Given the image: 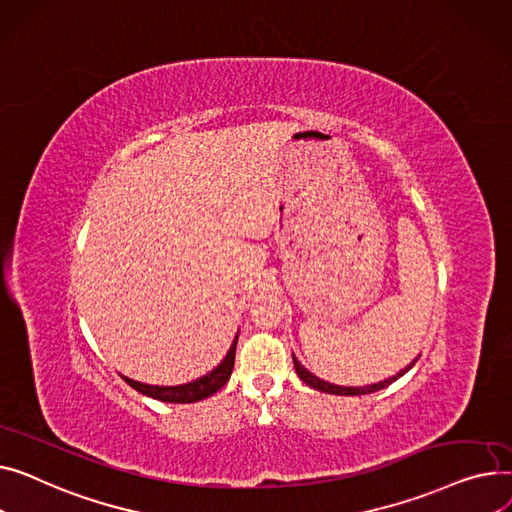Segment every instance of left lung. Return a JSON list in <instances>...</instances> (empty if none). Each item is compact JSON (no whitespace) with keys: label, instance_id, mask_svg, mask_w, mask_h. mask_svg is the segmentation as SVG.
<instances>
[{"label":"left lung","instance_id":"obj_1","mask_svg":"<svg viewBox=\"0 0 512 512\" xmlns=\"http://www.w3.org/2000/svg\"><path fill=\"white\" fill-rule=\"evenodd\" d=\"M415 362H417V357L413 359V362H411L405 370H401V372H399V374H395L393 378H386V380H382V382H378V384H368V386H337V384H330V382H326V380H320L318 376H314L312 372H308V370H306L302 364H299L297 359L293 357V364H295V372H297V376L302 378L308 386H312V388L320 390V393L341 395V397H353V395H368V393H376V390L386 388L388 384H393L397 378H401L403 374H407V372L415 366Z\"/></svg>","mask_w":512,"mask_h":512}]
</instances>
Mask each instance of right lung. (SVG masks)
Segmentation results:
<instances>
[{
    "label": "right lung",
    "mask_w": 512,
    "mask_h": 512,
    "mask_svg": "<svg viewBox=\"0 0 512 512\" xmlns=\"http://www.w3.org/2000/svg\"><path fill=\"white\" fill-rule=\"evenodd\" d=\"M235 347H237V335H235L223 362L215 370H210L206 376L196 378L188 384L153 386V384L136 382V380L126 378V376H124V380L134 390H138V393H142L146 397H153V399L163 401V403H196V401H202L210 395H215L219 388H223L227 384V380L231 378V372H233V364H235Z\"/></svg>",
    "instance_id": "1"
}]
</instances>
